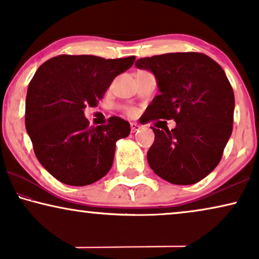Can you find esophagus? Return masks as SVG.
Segmentation results:
<instances>
[{"instance_id":"1","label":"esophagus","mask_w":259,"mask_h":259,"mask_svg":"<svg viewBox=\"0 0 259 259\" xmlns=\"http://www.w3.org/2000/svg\"><path fill=\"white\" fill-rule=\"evenodd\" d=\"M131 130H132V132H137L140 130V125L137 122H131Z\"/></svg>"}]
</instances>
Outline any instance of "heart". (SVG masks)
I'll use <instances>...</instances> for the list:
<instances>
[{
    "instance_id": "heart-1",
    "label": "heart",
    "mask_w": 259,
    "mask_h": 259,
    "mask_svg": "<svg viewBox=\"0 0 259 259\" xmlns=\"http://www.w3.org/2000/svg\"><path fill=\"white\" fill-rule=\"evenodd\" d=\"M127 113H128V114H132L133 111H132V109H131V108H128V109H127Z\"/></svg>"
}]
</instances>
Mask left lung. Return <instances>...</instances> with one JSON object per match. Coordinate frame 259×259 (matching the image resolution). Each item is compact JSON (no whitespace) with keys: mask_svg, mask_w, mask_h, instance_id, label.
<instances>
[{"mask_svg":"<svg viewBox=\"0 0 259 259\" xmlns=\"http://www.w3.org/2000/svg\"><path fill=\"white\" fill-rule=\"evenodd\" d=\"M160 94L146 108V122L175 119L176 128L152 127L147 161L155 175L176 185H192L215 168L232 133L235 95L221 66L203 53H168L143 58Z\"/></svg>","mask_w":259,"mask_h":259,"instance_id":"8db88e82","label":"left lung"}]
</instances>
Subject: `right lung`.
<instances>
[{"instance_id": "obj_1", "label": "right lung", "mask_w": 259, "mask_h": 259, "mask_svg": "<svg viewBox=\"0 0 259 259\" xmlns=\"http://www.w3.org/2000/svg\"><path fill=\"white\" fill-rule=\"evenodd\" d=\"M134 60L63 54L38 67L28 86L26 130L37 160L59 182L90 185L111 169L115 143L128 137L130 123L111 116L106 125L90 126L83 109L97 107Z\"/></svg>"}]
</instances>
